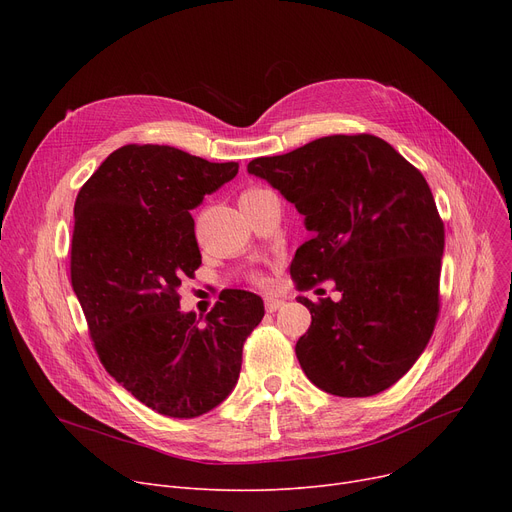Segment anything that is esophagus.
<instances>
[{
    "label": "esophagus",
    "instance_id": "esophagus-1",
    "mask_svg": "<svg viewBox=\"0 0 512 512\" xmlns=\"http://www.w3.org/2000/svg\"><path fill=\"white\" fill-rule=\"evenodd\" d=\"M282 305H284V301L280 297H274V294H270V297H265V311L267 313L278 311Z\"/></svg>",
    "mask_w": 512,
    "mask_h": 512
}]
</instances>
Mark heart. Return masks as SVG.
Segmentation results:
<instances>
[{
    "label": "heart",
    "instance_id": "b5f03b06",
    "mask_svg": "<svg viewBox=\"0 0 512 512\" xmlns=\"http://www.w3.org/2000/svg\"><path fill=\"white\" fill-rule=\"evenodd\" d=\"M255 191H259V188H249V191H245L242 195H249V193H255Z\"/></svg>",
    "mask_w": 512,
    "mask_h": 512
}]
</instances>
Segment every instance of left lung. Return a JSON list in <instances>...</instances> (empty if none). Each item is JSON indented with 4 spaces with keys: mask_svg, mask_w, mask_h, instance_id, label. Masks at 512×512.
<instances>
[{
    "mask_svg": "<svg viewBox=\"0 0 512 512\" xmlns=\"http://www.w3.org/2000/svg\"><path fill=\"white\" fill-rule=\"evenodd\" d=\"M247 170L305 215L297 288L334 280L340 292L299 297L311 311L294 348L305 375L334 396L384 392L421 357L440 311L444 224L423 174L373 134H332Z\"/></svg>",
    "mask_w": 512,
    "mask_h": 512,
    "instance_id": "8db88e82",
    "label": "left lung"
}]
</instances>
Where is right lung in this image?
I'll list each match as a JSON object with an SVG mask.
<instances>
[{
	"label": "right lung",
	"mask_w": 512,
	"mask_h": 512,
	"mask_svg": "<svg viewBox=\"0 0 512 512\" xmlns=\"http://www.w3.org/2000/svg\"><path fill=\"white\" fill-rule=\"evenodd\" d=\"M238 174L168 145H124L74 203L70 276L112 378L159 415L193 419L234 390L242 344L263 319L249 290H222L197 319L178 288L201 265L191 209Z\"/></svg>",
	"instance_id": "obj_1"
}]
</instances>
